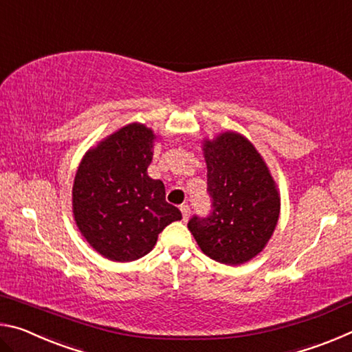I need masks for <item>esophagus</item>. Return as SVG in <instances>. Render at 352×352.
Segmentation results:
<instances>
[{
    "label": "esophagus",
    "instance_id": "1",
    "mask_svg": "<svg viewBox=\"0 0 352 352\" xmlns=\"http://www.w3.org/2000/svg\"><path fill=\"white\" fill-rule=\"evenodd\" d=\"M180 211H182V214H183V220H188L189 216H190V208H189V205H182V206H180Z\"/></svg>",
    "mask_w": 352,
    "mask_h": 352
}]
</instances>
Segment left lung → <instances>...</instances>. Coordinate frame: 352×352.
Segmentation results:
<instances>
[{
	"mask_svg": "<svg viewBox=\"0 0 352 352\" xmlns=\"http://www.w3.org/2000/svg\"><path fill=\"white\" fill-rule=\"evenodd\" d=\"M211 212L188 228L211 259L241 265L262 252L279 217V194L264 160L242 135L205 141Z\"/></svg>",
	"mask_w": 352,
	"mask_h": 352,
	"instance_id": "8db88e82",
	"label": "left lung"
}]
</instances>
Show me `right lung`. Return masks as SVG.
I'll return each mask as SVG.
<instances>
[{"label": "right lung", "instance_id": "obj_1", "mask_svg": "<svg viewBox=\"0 0 352 352\" xmlns=\"http://www.w3.org/2000/svg\"><path fill=\"white\" fill-rule=\"evenodd\" d=\"M155 135L129 124L88 151L77 169L73 212L87 242L104 258L129 262L147 254L158 234L182 219L166 201L162 180L147 175Z\"/></svg>", "mask_w": 352, "mask_h": 352}]
</instances>
